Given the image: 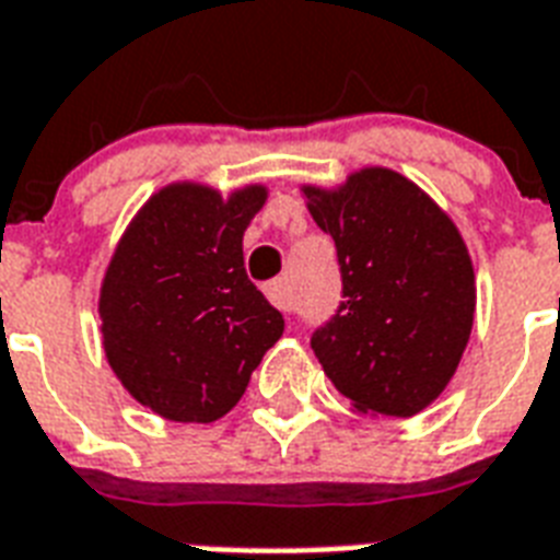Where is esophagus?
Segmentation results:
<instances>
[{"label": "esophagus", "instance_id": "34e87169", "mask_svg": "<svg viewBox=\"0 0 560 560\" xmlns=\"http://www.w3.org/2000/svg\"><path fill=\"white\" fill-rule=\"evenodd\" d=\"M266 294H268V301L275 303L280 312H294V294H292V285H289V280H285V277H277V280H271V283L266 285Z\"/></svg>", "mask_w": 560, "mask_h": 560}]
</instances>
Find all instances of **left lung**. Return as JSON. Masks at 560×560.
Segmentation results:
<instances>
[{"instance_id": "left-lung-1", "label": "left lung", "mask_w": 560, "mask_h": 560, "mask_svg": "<svg viewBox=\"0 0 560 560\" xmlns=\"http://www.w3.org/2000/svg\"><path fill=\"white\" fill-rule=\"evenodd\" d=\"M303 195L341 268L345 301L312 332L324 374L359 411L418 415L453 380L474 329L462 233L420 186L383 166Z\"/></svg>"}]
</instances>
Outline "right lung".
Segmentation results:
<instances>
[{"instance_id": "obj_1", "label": "right lung", "mask_w": 560, "mask_h": 560, "mask_svg": "<svg viewBox=\"0 0 560 560\" xmlns=\"http://www.w3.org/2000/svg\"><path fill=\"white\" fill-rule=\"evenodd\" d=\"M268 189L228 198L168 184L145 201L104 271L107 362L133 400L177 423H212L240 402L283 336V315L250 283L242 236Z\"/></svg>"}]
</instances>
